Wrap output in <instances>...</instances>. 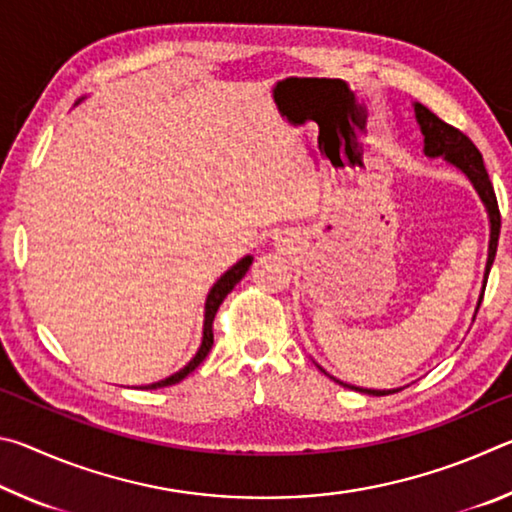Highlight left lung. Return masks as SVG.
<instances>
[{
  "label": "left lung",
  "mask_w": 512,
  "mask_h": 512,
  "mask_svg": "<svg viewBox=\"0 0 512 512\" xmlns=\"http://www.w3.org/2000/svg\"><path fill=\"white\" fill-rule=\"evenodd\" d=\"M415 117H418V124L422 128L424 135V153L431 155V158H438L443 155L445 160L456 164L458 169L465 171V176L472 180V185L479 192L481 201L488 207L490 214V250H488V264H485V282H488V273L492 268V262H495L497 255V244H499V230H501V214H499V205H497V196H495V187H492L488 171H485L483 164V155L479 149L472 144L470 137H467L463 131L449 126L447 121L433 115V112L422 106V103H415ZM483 300V293H481ZM479 300V307H481ZM476 307V311H479ZM341 384V381H339ZM348 388H354L350 384H343ZM354 391L368 393V395H388V393H397V391H368V388H354Z\"/></svg>",
  "instance_id": "left-lung-1"
}]
</instances>
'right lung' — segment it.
I'll return each mask as SVG.
<instances>
[{"instance_id":"add662e5","label":"right lung","mask_w":512,"mask_h":512,"mask_svg":"<svg viewBox=\"0 0 512 512\" xmlns=\"http://www.w3.org/2000/svg\"><path fill=\"white\" fill-rule=\"evenodd\" d=\"M250 264H253V257H244L241 259V262H237L235 266L230 268L228 273H225L219 282L214 284L212 287V291H210V296H207V302H205V323H203V343H201V348H198V352H196V357L187 363V366L180 370V372H176V375H171V377H167V379H162V381H158V384H151V386H146V388H162V386H173V384H178V381H183L189 372L192 370H196L198 366H201V361L207 357V354H210V350H212V343H214V329H212V323H214V316H216V311H219V307H221V302L225 300V296H228V293L237 287V284L241 282V277L246 275V271L250 268Z\"/></svg>"}]
</instances>
